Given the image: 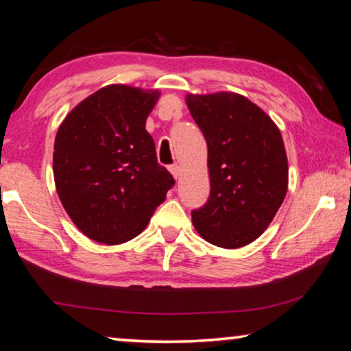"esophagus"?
Segmentation results:
<instances>
[{
    "label": "esophagus",
    "mask_w": 351,
    "mask_h": 351,
    "mask_svg": "<svg viewBox=\"0 0 351 351\" xmlns=\"http://www.w3.org/2000/svg\"><path fill=\"white\" fill-rule=\"evenodd\" d=\"M169 170H170V173H171V176L175 178V180H178V178H180V175H181V167L180 165H170L169 167Z\"/></svg>",
    "instance_id": "obj_1"
}]
</instances>
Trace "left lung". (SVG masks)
Here are the masks:
<instances>
[{"label": "left lung", "instance_id": "obj_1", "mask_svg": "<svg viewBox=\"0 0 351 351\" xmlns=\"http://www.w3.org/2000/svg\"><path fill=\"white\" fill-rule=\"evenodd\" d=\"M186 104L207 142L210 195L192 212L198 234L237 249L265 232L288 190V158L280 130L237 93L187 94Z\"/></svg>", "mask_w": 351, "mask_h": 351}]
</instances>
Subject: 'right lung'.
Masks as SVG:
<instances>
[{
    "instance_id": "add662e5",
    "label": "right lung",
    "mask_w": 351,
    "mask_h": 351,
    "mask_svg": "<svg viewBox=\"0 0 351 351\" xmlns=\"http://www.w3.org/2000/svg\"><path fill=\"white\" fill-rule=\"evenodd\" d=\"M161 93L108 85L69 111L54 144V181L64 210L88 239L138 237L175 184L158 164L145 121Z\"/></svg>"
}]
</instances>
